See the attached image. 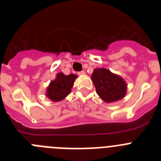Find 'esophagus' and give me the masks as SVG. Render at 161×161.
Here are the masks:
<instances>
[{"instance_id":"esophagus-1","label":"esophagus","mask_w":161,"mask_h":161,"mask_svg":"<svg viewBox=\"0 0 161 161\" xmlns=\"http://www.w3.org/2000/svg\"><path fill=\"white\" fill-rule=\"evenodd\" d=\"M78 75H80V76H84V75H85V71H81V72H78Z\"/></svg>"}]
</instances>
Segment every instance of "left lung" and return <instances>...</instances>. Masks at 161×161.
Returning a JSON list of instances; mask_svg holds the SVG:
<instances>
[{
    "mask_svg": "<svg viewBox=\"0 0 161 161\" xmlns=\"http://www.w3.org/2000/svg\"><path fill=\"white\" fill-rule=\"evenodd\" d=\"M91 79L101 99L106 103L123 99L126 94L127 85L123 77L106 68H95Z\"/></svg>",
    "mask_w": 161,
    "mask_h": 161,
    "instance_id": "8db88e82",
    "label": "left lung"
}]
</instances>
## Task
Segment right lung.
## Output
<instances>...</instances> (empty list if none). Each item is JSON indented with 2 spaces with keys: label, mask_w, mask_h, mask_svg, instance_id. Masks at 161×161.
I'll return each instance as SVG.
<instances>
[{
  "label": "right lung",
  "mask_w": 161,
  "mask_h": 161,
  "mask_svg": "<svg viewBox=\"0 0 161 161\" xmlns=\"http://www.w3.org/2000/svg\"><path fill=\"white\" fill-rule=\"evenodd\" d=\"M77 76L75 74L64 75L63 72L56 74V77L47 88L46 96L53 102L64 100L69 93Z\"/></svg>",
  "instance_id": "1"
}]
</instances>
